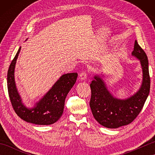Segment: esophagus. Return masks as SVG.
<instances>
[{
    "mask_svg": "<svg viewBox=\"0 0 155 155\" xmlns=\"http://www.w3.org/2000/svg\"><path fill=\"white\" fill-rule=\"evenodd\" d=\"M87 77V74L86 71H82L79 75V78L81 81L86 80Z\"/></svg>",
    "mask_w": 155,
    "mask_h": 155,
    "instance_id": "1",
    "label": "esophagus"
}]
</instances>
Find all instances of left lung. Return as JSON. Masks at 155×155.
Returning a JSON list of instances; mask_svg holds the SVG:
<instances>
[{
  "label": "left lung",
  "instance_id": "obj_1",
  "mask_svg": "<svg viewBox=\"0 0 155 155\" xmlns=\"http://www.w3.org/2000/svg\"><path fill=\"white\" fill-rule=\"evenodd\" d=\"M132 55L139 59L143 69L142 84L133 96L124 100L114 98L98 75L94 76L90 84L92 113L98 123L104 127L117 128L132 123L143 109L149 94L150 81L148 58L137 41Z\"/></svg>",
  "mask_w": 155,
  "mask_h": 155
}]
</instances>
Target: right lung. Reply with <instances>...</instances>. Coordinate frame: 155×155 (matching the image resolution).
<instances>
[{
  "label": "right lung",
  "mask_w": 155,
  "mask_h": 155,
  "mask_svg": "<svg viewBox=\"0 0 155 155\" xmlns=\"http://www.w3.org/2000/svg\"><path fill=\"white\" fill-rule=\"evenodd\" d=\"M21 47L13 58L8 70L7 87L13 109L22 120L35 124L48 125L56 123L63 113L65 98L76 83L77 72L63 74L48 93L32 108H28L22 103L15 81V68Z\"/></svg>",
  "instance_id": "obj_1"
}]
</instances>
